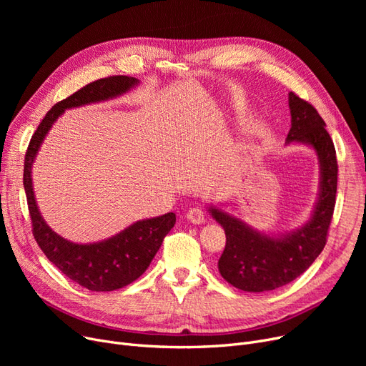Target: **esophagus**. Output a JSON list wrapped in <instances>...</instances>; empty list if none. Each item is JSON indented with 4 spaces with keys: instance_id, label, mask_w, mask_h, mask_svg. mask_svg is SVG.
<instances>
[{
    "instance_id": "esophagus-1",
    "label": "esophagus",
    "mask_w": 366,
    "mask_h": 366,
    "mask_svg": "<svg viewBox=\"0 0 366 366\" xmlns=\"http://www.w3.org/2000/svg\"><path fill=\"white\" fill-rule=\"evenodd\" d=\"M187 219H188L189 222L196 224V225L204 224V222H206V217H204L203 209H200V207H193V209H189L188 212H187Z\"/></svg>"
}]
</instances>
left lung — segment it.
<instances>
[{"label":"left lung","instance_id":"obj_1","mask_svg":"<svg viewBox=\"0 0 366 366\" xmlns=\"http://www.w3.org/2000/svg\"><path fill=\"white\" fill-rule=\"evenodd\" d=\"M287 101L291 129L286 145L309 147L319 162V191L309 221L292 232L264 233L219 206L207 204L227 237L218 270L229 285L246 292L273 291L301 276L323 251L335 207L338 164L326 124L295 93L291 92Z\"/></svg>","mask_w":366,"mask_h":366}]
</instances>
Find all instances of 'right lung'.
<instances>
[{"label":"right lung","mask_w":366,"mask_h":366,"mask_svg":"<svg viewBox=\"0 0 366 366\" xmlns=\"http://www.w3.org/2000/svg\"><path fill=\"white\" fill-rule=\"evenodd\" d=\"M138 86L139 80L127 75L108 76L84 86L69 98L57 102L46 114L32 134L26 151L24 187L34 237L51 264L72 282L87 287L89 291H115L142 276L152 258L156 257L163 239L175 225L177 215L169 212L162 217L137 221L120 233L101 242L74 243L54 233L38 209L32 185V164L47 133L66 109L119 98Z\"/></svg>","instance_id":"obj_1"}]
</instances>
